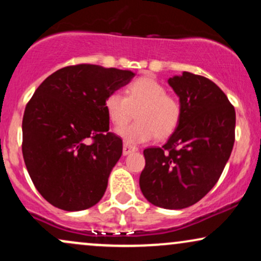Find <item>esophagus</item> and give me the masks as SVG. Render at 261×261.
<instances>
[{
    "mask_svg": "<svg viewBox=\"0 0 261 261\" xmlns=\"http://www.w3.org/2000/svg\"><path fill=\"white\" fill-rule=\"evenodd\" d=\"M135 151H137V148L135 147V146L128 145V143H124V147H122V154L127 155V154L133 153V152H135Z\"/></svg>",
    "mask_w": 261,
    "mask_h": 261,
    "instance_id": "esophagus-1",
    "label": "esophagus"
}]
</instances>
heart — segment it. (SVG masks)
Wrapping results in <instances>:
<instances>
[{
    "instance_id": "1",
    "label": "heart",
    "mask_w": 261,
    "mask_h": 261,
    "mask_svg": "<svg viewBox=\"0 0 261 261\" xmlns=\"http://www.w3.org/2000/svg\"><path fill=\"white\" fill-rule=\"evenodd\" d=\"M127 95L120 91L109 93L106 110L114 126H123L137 112L138 121L118 130L126 143L147 142L152 137L168 139L176 130L181 118V106L176 98L167 94L162 83L151 76H143L127 87Z\"/></svg>"
}]
</instances>
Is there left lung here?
<instances>
[{"instance_id": "1", "label": "left lung", "mask_w": 261, "mask_h": 261, "mask_svg": "<svg viewBox=\"0 0 261 261\" xmlns=\"http://www.w3.org/2000/svg\"><path fill=\"white\" fill-rule=\"evenodd\" d=\"M181 118L162 147L143 151L140 175L143 196L154 206L189 207L215 187L234 145L236 112L216 83L190 72L173 76Z\"/></svg>"}]
</instances>
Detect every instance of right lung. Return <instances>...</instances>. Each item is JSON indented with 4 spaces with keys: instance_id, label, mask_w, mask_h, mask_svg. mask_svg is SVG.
Returning a JSON list of instances; mask_svg holds the SVG:
<instances>
[{
    "instance_id": "right-lung-1",
    "label": "right lung",
    "mask_w": 261,
    "mask_h": 261,
    "mask_svg": "<svg viewBox=\"0 0 261 261\" xmlns=\"http://www.w3.org/2000/svg\"><path fill=\"white\" fill-rule=\"evenodd\" d=\"M134 76L99 65L67 66L50 74L28 101L23 158L33 184L53 206L81 211L103 197L122 154L121 139L109 133L104 103Z\"/></svg>"
}]
</instances>
